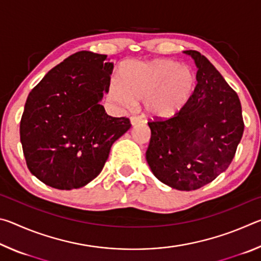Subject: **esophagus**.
<instances>
[{
    "mask_svg": "<svg viewBox=\"0 0 261 261\" xmlns=\"http://www.w3.org/2000/svg\"><path fill=\"white\" fill-rule=\"evenodd\" d=\"M130 121H131L132 125H136V124H139V123L143 122V118H141L140 116H131Z\"/></svg>",
    "mask_w": 261,
    "mask_h": 261,
    "instance_id": "esophagus-1",
    "label": "esophagus"
}]
</instances>
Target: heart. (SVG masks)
I'll return each instance as SVG.
<instances>
[{"label":"heart","mask_w":261,"mask_h":261,"mask_svg":"<svg viewBox=\"0 0 261 261\" xmlns=\"http://www.w3.org/2000/svg\"><path fill=\"white\" fill-rule=\"evenodd\" d=\"M196 82L193 70L175 61L127 62L121 69V79L110 83L109 96L125 108L145 101V109L151 116L167 118L189 102Z\"/></svg>","instance_id":"1"}]
</instances>
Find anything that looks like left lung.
I'll return each instance as SVG.
<instances>
[{
    "label": "left lung",
    "instance_id": "left-lung-1",
    "mask_svg": "<svg viewBox=\"0 0 261 261\" xmlns=\"http://www.w3.org/2000/svg\"><path fill=\"white\" fill-rule=\"evenodd\" d=\"M184 53L198 68L196 88L173 117L148 122L146 160L162 183L191 191L211 183L229 167L244 122L240 98L214 65L199 51Z\"/></svg>",
    "mask_w": 261,
    "mask_h": 261
}]
</instances>
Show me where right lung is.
Wrapping results in <instances>:
<instances>
[{"mask_svg": "<svg viewBox=\"0 0 261 261\" xmlns=\"http://www.w3.org/2000/svg\"><path fill=\"white\" fill-rule=\"evenodd\" d=\"M114 63L82 50L53 68L30 92L20 120V143L29 170L59 190L82 188L98 176L110 147L131 127L100 105Z\"/></svg>", "mask_w": 261, "mask_h": 261, "instance_id": "obj_1", "label": "right lung"}]
</instances>
